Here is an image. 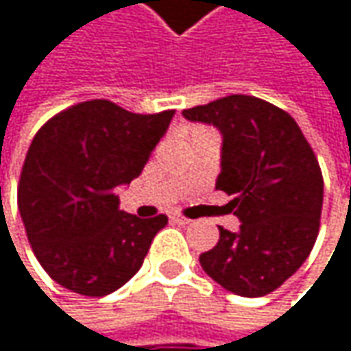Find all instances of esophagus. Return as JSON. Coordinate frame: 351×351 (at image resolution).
Segmentation results:
<instances>
[{
    "label": "esophagus",
    "instance_id": "obj_1",
    "mask_svg": "<svg viewBox=\"0 0 351 351\" xmlns=\"http://www.w3.org/2000/svg\"><path fill=\"white\" fill-rule=\"evenodd\" d=\"M173 221L180 223V226H186V223H191V219H186V217H182V215H175V217H173Z\"/></svg>",
    "mask_w": 351,
    "mask_h": 351
}]
</instances>
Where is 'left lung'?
Returning a JSON list of instances; mask_svg holds the SVG:
<instances>
[{"mask_svg": "<svg viewBox=\"0 0 351 351\" xmlns=\"http://www.w3.org/2000/svg\"><path fill=\"white\" fill-rule=\"evenodd\" d=\"M182 115L221 132L215 189L234 195L228 209L242 221L238 232L219 228V242L199 262L226 291L264 297L293 276L315 245L323 176L313 148L285 109L252 95H228Z\"/></svg>", "mask_w": 351, "mask_h": 351, "instance_id": "obj_1", "label": "left lung"}]
</instances>
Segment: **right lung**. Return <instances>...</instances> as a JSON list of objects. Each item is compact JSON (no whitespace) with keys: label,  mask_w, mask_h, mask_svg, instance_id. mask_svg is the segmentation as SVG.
<instances>
[{"label":"right lung","mask_w":351,"mask_h":351,"mask_svg":"<svg viewBox=\"0 0 351 351\" xmlns=\"http://www.w3.org/2000/svg\"><path fill=\"white\" fill-rule=\"evenodd\" d=\"M175 111L132 113L107 99L56 113L34 136L18 207L38 262L60 287L106 297L142 266L167 215L119 209L115 189L142 173Z\"/></svg>","instance_id":"1"}]
</instances>
